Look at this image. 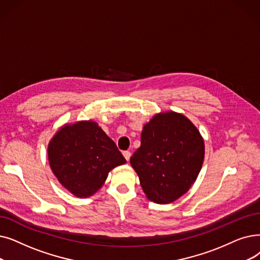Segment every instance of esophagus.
<instances>
[{"label": "esophagus", "mask_w": 260, "mask_h": 260, "mask_svg": "<svg viewBox=\"0 0 260 260\" xmlns=\"http://www.w3.org/2000/svg\"><path fill=\"white\" fill-rule=\"evenodd\" d=\"M123 156H124V158H125V159L128 161L129 158H131V152H129V151H124V152H123Z\"/></svg>", "instance_id": "1"}]
</instances>
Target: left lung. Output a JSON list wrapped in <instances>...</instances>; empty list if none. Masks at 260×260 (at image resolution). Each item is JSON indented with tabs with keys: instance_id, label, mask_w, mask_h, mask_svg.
I'll list each match as a JSON object with an SVG mask.
<instances>
[{
	"instance_id": "left-lung-1",
	"label": "left lung",
	"mask_w": 260,
	"mask_h": 260,
	"mask_svg": "<svg viewBox=\"0 0 260 260\" xmlns=\"http://www.w3.org/2000/svg\"><path fill=\"white\" fill-rule=\"evenodd\" d=\"M204 156L200 131L186 116L170 110L144 124L141 145L129 162L145 197L157 204H169L194 184Z\"/></svg>"
}]
</instances>
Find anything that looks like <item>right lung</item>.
<instances>
[{
    "label": "right lung",
    "instance_id": "add662e5",
    "mask_svg": "<svg viewBox=\"0 0 260 260\" xmlns=\"http://www.w3.org/2000/svg\"><path fill=\"white\" fill-rule=\"evenodd\" d=\"M48 158L61 186L81 199L93 196L112 169L126 164L116 143L92 120L61 126L48 144Z\"/></svg>",
    "mask_w": 260,
    "mask_h": 260
}]
</instances>
